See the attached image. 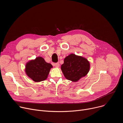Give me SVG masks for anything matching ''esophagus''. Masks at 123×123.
Listing matches in <instances>:
<instances>
[{
	"label": "esophagus",
	"instance_id": "esophagus-1",
	"mask_svg": "<svg viewBox=\"0 0 123 123\" xmlns=\"http://www.w3.org/2000/svg\"><path fill=\"white\" fill-rule=\"evenodd\" d=\"M52 65H53L54 66L56 67V68H58L59 67V66H60V64L59 63H53L52 64Z\"/></svg>",
	"mask_w": 123,
	"mask_h": 123
}]
</instances>
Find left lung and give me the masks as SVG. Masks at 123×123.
Wrapping results in <instances>:
<instances>
[{
	"label": "left lung",
	"mask_w": 123,
	"mask_h": 123,
	"mask_svg": "<svg viewBox=\"0 0 123 123\" xmlns=\"http://www.w3.org/2000/svg\"><path fill=\"white\" fill-rule=\"evenodd\" d=\"M61 69L67 80L76 82L88 74L90 63L86 58L72 54L65 58Z\"/></svg>",
	"instance_id": "8db88e82"
}]
</instances>
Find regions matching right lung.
Listing matches in <instances>:
<instances>
[{
	"instance_id": "right-lung-1",
	"label": "right lung",
	"mask_w": 123,
	"mask_h": 123,
	"mask_svg": "<svg viewBox=\"0 0 123 123\" xmlns=\"http://www.w3.org/2000/svg\"><path fill=\"white\" fill-rule=\"evenodd\" d=\"M52 66L47 63L44 59L37 57L26 63L25 72L26 75L36 82H40L47 79Z\"/></svg>"
}]
</instances>
